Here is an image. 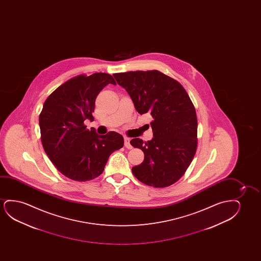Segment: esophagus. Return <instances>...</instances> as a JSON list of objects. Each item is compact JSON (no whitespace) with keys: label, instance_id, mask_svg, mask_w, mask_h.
<instances>
[{"label":"esophagus","instance_id":"1","mask_svg":"<svg viewBox=\"0 0 261 261\" xmlns=\"http://www.w3.org/2000/svg\"><path fill=\"white\" fill-rule=\"evenodd\" d=\"M125 147L127 149H132V145L130 144V139L128 137H125Z\"/></svg>","mask_w":261,"mask_h":261}]
</instances>
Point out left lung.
<instances>
[{
	"mask_svg": "<svg viewBox=\"0 0 261 261\" xmlns=\"http://www.w3.org/2000/svg\"><path fill=\"white\" fill-rule=\"evenodd\" d=\"M141 115H151L153 138L130 141L144 153L132 168L140 182L156 188L171 186L182 177L197 149L196 111L180 83L158 70L113 74Z\"/></svg>",
	"mask_w": 261,
	"mask_h": 261,
	"instance_id": "8db88e82",
	"label": "left lung"
}]
</instances>
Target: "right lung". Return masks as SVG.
Masks as SVG:
<instances>
[{
  "mask_svg": "<svg viewBox=\"0 0 261 261\" xmlns=\"http://www.w3.org/2000/svg\"><path fill=\"white\" fill-rule=\"evenodd\" d=\"M109 84L116 82L106 73L76 75L50 93L40 113L43 150L58 170L74 181L96 178L110 155L124 145L118 133L99 136L84 124L93 121L97 95Z\"/></svg>",
  "mask_w": 261,
  "mask_h": 261,
  "instance_id": "add662e5",
  "label": "right lung"
}]
</instances>
